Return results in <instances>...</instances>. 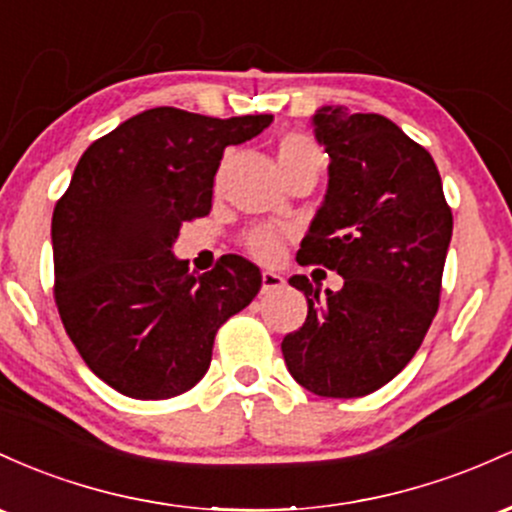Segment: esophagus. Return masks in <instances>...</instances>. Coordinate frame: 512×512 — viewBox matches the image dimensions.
<instances>
[{
  "label": "esophagus",
  "instance_id": "1",
  "mask_svg": "<svg viewBox=\"0 0 512 512\" xmlns=\"http://www.w3.org/2000/svg\"><path fill=\"white\" fill-rule=\"evenodd\" d=\"M285 285L283 275L273 273V271H263L261 275V292H273V290H280V287Z\"/></svg>",
  "mask_w": 512,
  "mask_h": 512
}]
</instances>
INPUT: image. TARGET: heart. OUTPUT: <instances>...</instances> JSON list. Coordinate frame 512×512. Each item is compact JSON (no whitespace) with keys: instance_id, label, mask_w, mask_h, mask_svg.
Returning a JSON list of instances; mask_svg holds the SVG:
<instances>
[{"instance_id":"obj_1","label":"heart","mask_w":512,"mask_h":512,"mask_svg":"<svg viewBox=\"0 0 512 512\" xmlns=\"http://www.w3.org/2000/svg\"><path fill=\"white\" fill-rule=\"evenodd\" d=\"M278 162L285 176L300 174V171H314L319 174L324 166V154L312 137L302 132H290L278 142ZM283 234L273 227H256L244 237V246L258 261H275L283 254Z\"/></svg>"}]
</instances>
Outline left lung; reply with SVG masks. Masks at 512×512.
Masks as SVG:
<instances>
[{
	"instance_id": "left-lung-1",
	"label": "left lung",
	"mask_w": 512,
	"mask_h": 512,
	"mask_svg": "<svg viewBox=\"0 0 512 512\" xmlns=\"http://www.w3.org/2000/svg\"><path fill=\"white\" fill-rule=\"evenodd\" d=\"M314 135L329 188L297 261L336 271L338 292L304 275L307 321L283 338L290 375L309 392L353 399L394 380L421 348L440 304L452 210L433 157L377 113L321 106Z\"/></svg>"
}]
</instances>
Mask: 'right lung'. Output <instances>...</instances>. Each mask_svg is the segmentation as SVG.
<instances>
[{
	"label": "right lung",
	"mask_w": 512,
	"mask_h": 512,
	"mask_svg": "<svg viewBox=\"0 0 512 512\" xmlns=\"http://www.w3.org/2000/svg\"><path fill=\"white\" fill-rule=\"evenodd\" d=\"M271 120L149 108L79 159L53 212L55 304L84 363L116 392H188L208 372L217 329L261 290L246 258L193 275L171 246L183 222L210 212L225 147Z\"/></svg>",
	"instance_id": "1"
}]
</instances>
